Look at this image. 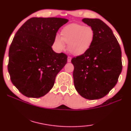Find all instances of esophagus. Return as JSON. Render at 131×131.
I'll return each instance as SVG.
<instances>
[{"mask_svg": "<svg viewBox=\"0 0 131 131\" xmlns=\"http://www.w3.org/2000/svg\"><path fill=\"white\" fill-rule=\"evenodd\" d=\"M71 60H72V58H71L70 57H68V58H67V62H71Z\"/></svg>", "mask_w": 131, "mask_h": 131, "instance_id": "esophagus-1", "label": "esophagus"}]
</instances>
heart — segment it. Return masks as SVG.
I'll return each instance as SVG.
<instances>
[{
	"mask_svg": "<svg viewBox=\"0 0 131 131\" xmlns=\"http://www.w3.org/2000/svg\"><path fill=\"white\" fill-rule=\"evenodd\" d=\"M61 37L57 36L55 45L59 50H64L65 43L68 45L70 53L74 56L85 53L92 46L95 33L92 28L84 25L71 23L66 26L61 32Z\"/></svg>",
	"mask_w": 131,
	"mask_h": 131,
	"instance_id": "b5f03b06",
	"label": "heart"
}]
</instances>
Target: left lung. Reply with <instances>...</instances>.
<instances>
[{
	"label": "left lung",
	"mask_w": 131,
	"mask_h": 131,
	"mask_svg": "<svg viewBox=\"0 0 131 131\" xmlns=\"http://www.w3.org/2000/svg\"><path fill=\"white\" fill-rule=\"evenodd\" d=\"M82 21L93 29L95 38L85 53L72 59L74 87L85 99H101L114 87L122 72L121 48L111 28L101 20Z\"/></svg>",
	"instance_id": "left-lung-1"
}]
</instances>
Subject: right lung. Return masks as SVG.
<instances>
[{
	"mask_svg": "<svg viewBox=\"0 0 131 131\" xmlns=\"http://www.w3.org/2000/svg\"><path fill=\"white\" fill-rule=\"evenodd\" d=\"M66 18L33 17L16 32L9 49L8 70L11 82L28 97L44 96L52 89L67 56L52 48Z\"/></svg>",
	"mask_w": 131,
	"mask_h": 131,
	"instance_id": "add662e5",
	"label": "right lung"
}]
</instances>
